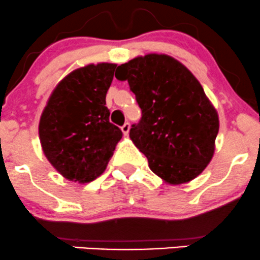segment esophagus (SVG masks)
Masks as SVG:
<instances>
[{
  "label": "esophagus",
  "instance_id": "34e87169",
  "mask_svg": "<svg viewBox=\"0 0 260 260\" xmlns=\"http://www.w3.org/2000/svg\"><path fill=\"white\" fill-rule=\"evenodd\" d=\"M121 129H122V132H123L124 136H128V133H129V129H131V124L128 123V122H126V123L121 127Z\"/></svg>",
  "mask_w": 260,
  "mask_h": 260
}]
</instances>
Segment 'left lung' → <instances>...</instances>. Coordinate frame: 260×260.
Masks as SVG:
<instances>
[{
	"mask_svg": "<svg viewBox=\"0 0 260 260\" xmlns=\"http://www.w3.org/2000/svg\"><path fill=\"white\" fill-rule=\"evenodd\" d=\"M142 110L129 137L149 168L170 184L194 180L210 162L219 116L192 72L168 55L149 53L118 66Z\"/></svg>",
	"mask_w": 260,
	"mask_h": 260,
	"instance_id": "1",
	"label": "left lung"
}]
</instances>
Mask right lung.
<instances>
[{
    "mask_svg": "<svg viewBox=\"0 0 260 260\" xmlns=\"http://www.w3.org/2000/svg\"><path fill=\"white\" fill-rule=\"evenodd\" d=\"M116 66L98 63L74 70L56 85L41 113V148L67 180L88 183L99 177L122 138L106 107Z\"/></svg>",
    "mask_w": 260,
    "mask_h": 260,
    "instance_id": "right-lung-1",
    "label": "right lung"
}]
</instances>
